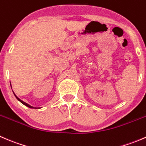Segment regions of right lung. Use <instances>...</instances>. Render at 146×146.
Returning a JSON list of instances; mask_svg holds the SVG:
<instances>
[{
    "label": "right lung",
    "mask_w": 146,
    "mask_h": 146,
    "mask_svg": "<svg viewBox=\"0 0 146 146\" xmlns=\"http://www.w3.org/2000/svg\"><path fill=\"white\" fill-rule=\"evenodd\" d=\"M14 95H15V94H14ZM15 97H16V98H17V100H18L20 102H21V103H23V104H24V105L27 106V107H29V108H35V107H32V106H30V105H29V104H27V103H25V102H23V100H20V99H19V98H17V96H16V95H15Z\"/></svg>",
    "instance_id": "1"
}]
</instances>
